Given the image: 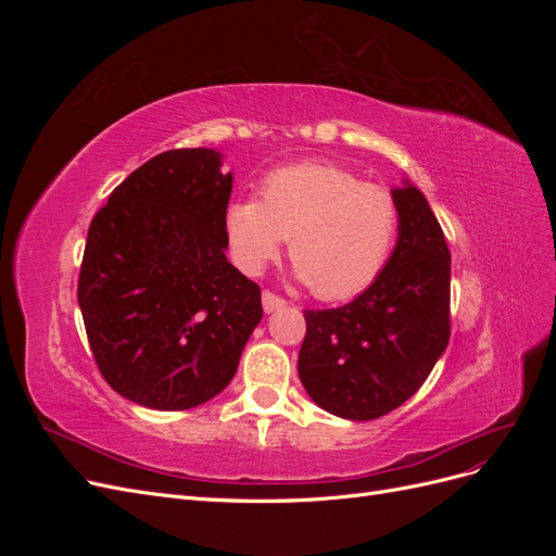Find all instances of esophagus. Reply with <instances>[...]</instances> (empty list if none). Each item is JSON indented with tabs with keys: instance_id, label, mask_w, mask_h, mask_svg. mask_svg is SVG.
<instances>
[{
	"instance_id": "1",
	"label": "esophagus",
	"mask_w": 556,
	"mask_h": 556,
	"mask_svg": "<svg viewBox=\"0 0 556 556\" xmlns=\"http://www.w3.org/2000/svg\"><path fill=\"white\" fill-rule=\"evenodd\" d=\"M285 304H288V301H285L282 296L268 292V290L262 292V308H264V313H276V311L285 308Z\"/></svg>"
}]
</instances>
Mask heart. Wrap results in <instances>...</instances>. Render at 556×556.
<instances>
[{"label":"heart","mask_w":556,"mask_h":556,"mask_svg":"<svg viewBox=\"0 0 556 556\" xmlns=\"http://www.w3.org/2000/svg\"><path fill=\"white\" fill-rule=\"evenodd\" d=\"M225 231L248 274H260L290 239L296 278L317 299L341 301L366 290L390 260L399 206L390 190L341 166L304 162L268 174L260 201H231Z\"/></svg>","instance_id":"b5f03b06"}]
</instances>
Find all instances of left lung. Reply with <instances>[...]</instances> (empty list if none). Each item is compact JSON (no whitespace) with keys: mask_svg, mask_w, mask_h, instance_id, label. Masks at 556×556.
I'll use <instances>...</instances> for the list:
<instances>
[{"mask_svg":"<svg viewBox=\"0 0 556 556\" xmlns=\"http://www.w3.org/2000/svg\"><path fill=\"white\" fill-rule=\"evenodd\" d=\"M399 237L378 278L341 308L304 311L299 378L319 408L382 417L429 378L450 341V250L427 197L403 180Z\"/></svg>","mask_w":556,"mask_h":556,"instance_id":"8db88e82","label":"left lung"}]
</instances>
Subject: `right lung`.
<instances>
[{
	"instance_id": "right-lung-1",
	"label": "right lung",
	"mask_w": 556,
	"mask_h": 556,
	"mask_svg": "<svg viewBox=\"0 0 556 556\" xmlns=\"http://www.w3.org/2000/svg\"><path fill=\"white\" fill-rule=\"evenodd\" d=\"M213 148L148 160L88 229L78 306L113 390L153 410L220 394L262 319L260 285L231 266V174Z\"/></svg>"
}]
</instances>
